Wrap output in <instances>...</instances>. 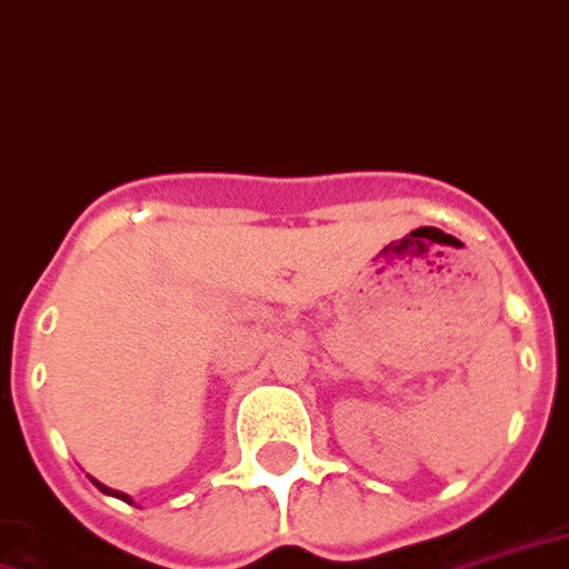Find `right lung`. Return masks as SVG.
<instances>
[{
	"mask_svg": "<svg viewBox=\"0 0 569 569\" xmlns=\"http://www.w3.org/2000/svg\"><path fill=\"white\" fill-rule=\"evenodd\" d=\"M93 485H97V488H99V491H102V495H111V497H118V500H123V503H132V497H130V495H123V491H114V488H106V485L97 482V479H93Z\"/></svg>",
	"mask_w": 569,
	"mask_h": 569,
	"instance_id": "1",
	"label": "right lung"
}]
</instances>
